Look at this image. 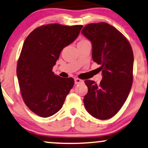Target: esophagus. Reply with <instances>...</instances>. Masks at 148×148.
<instances>
[{"label":"esophagus","mask_w":148,"mask_h":148,"mask_svg":"<svg viewBox=\"0 0 148 148\" xmlns=\"http://www.w3.org/2000/svg\"><path fill=\"white\" fill-rule=\"evenodd\" d=\"M83 83H84V81L80 79H78V78L75 79V85H77V84H83Z\"/></svg>","instance_id":"obj_1"}]
</instances>
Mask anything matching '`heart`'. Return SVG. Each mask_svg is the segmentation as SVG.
I'll use <instances>...</instances> for the list:
<instances>
[{
  "label": "heart",
  "instance_id": "obj_1",
  "mask_svg": "<svg viewBox=\"0 0 148 148\" xmlns=\"http://www.w3.org/2000/svg\"><path fill=\"white\" fill-rule=\"evenodd\" d=\"M83 41H84V40H83Z\"/></svg>",
  "mask_w": 148,
  "mask_h": 148
}]
</instances>
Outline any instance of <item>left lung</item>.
<instances>
[{"label": "left lung", "instance_id": "left-lung-1", "mask_svg": "<svg viewBox=\"0 0 148 148\" xmlns=\"http://www.w3.org/2000/svg\"><path fill=\"white\" fill-rule=\"evenodd\" d=\"M82 34L92 45V58L100 64V84L85 81L88 92L84 96L86 110L95 118L106 120L114 116L124 104L133 82V53L126 38L108 23H90Z\"/></svg>", "mask_w": 148, "mask_h": 148}]
</instances>
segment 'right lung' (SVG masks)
<instances>
[{
    "instance_id": "1",
    "label": "right lung",
    "mask_w": 148,
    "mask_h": 148,
    "mask_svg": "<svg viewBox=\"0 0 148 148\" xmlns=\"http://www.w3.org/2000/svg\"><path fill=\"white\" fill-rule=\"evenodd\" d=\"M82 25L48 24L36 28L24 42L17 75L24 102L46 118L60 110L74 85L71 77L56 75L52 68L62 50L78 37Z\"/></svg>"
}]
</instances>
